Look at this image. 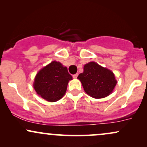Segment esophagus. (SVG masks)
<instances>
[{"mask_svg": "<svg viewBox=\"0 0 147 147\" xmlns=\"http://www.w3.org/2000/svg\"><path fill=\"white\" fill-rule=\"evenodd\" d=\"M77 76H78V74L77 73V74H75V75H72V77H73V78H77Z\"/></svg>", "mask_w": 147, "mask_h": 147, "instance_id": "34e87169", "label": "esophagus"}]
</instances>
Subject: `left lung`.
Segmentation results:
<instances>
[{"label":"left lung","instance_id":"8db88e82","mask_svg":"<svg viewBox=\"0 0 147 147\" xmlns=\"http://www.w3.org/2000/svg\"><path fill=\"white\" fill-rule=\"evenodd\" d=\"M77 79L82 82L84 91L95 99L107 97L117 84L113 72L94 61L84 65V72Z\"/></svg>","mask_w":147,"mask_h":147}]
</instances>
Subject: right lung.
Wrapping results in <instances>:
<instances>
[{
  "mask_svg": "<svg viewBox=\"0 0 147 147\" xmlns=\"http://www.w3.org/2000/svg\"><path fill=\"white\" fill-rule=\"evenodd\" d=\"M72 77L60 62L52 61L38 72L33 86L40 97L50 102L59 100L65 95Z\"/></svg>",
  "mask_w": 147,
  "mask_h": 147,
  "instance_id": "right-lung-1",
  "label": "right lung"
}]
</instances>
